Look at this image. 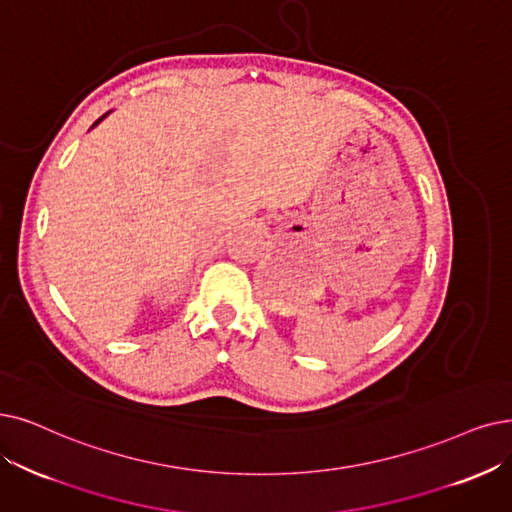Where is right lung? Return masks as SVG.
Listing matches in <instances>:
<instances>
[{
    "mask_svg": "<svg viewBox=\"0 0 512 512\" xmlns=\"http://www.w3.org/2000/svg\"><path fill=\"white\" fill-rule=\"evenodd\" d=\"M107 115H109V113H105V115H102V117H100V119H98V121H94V126H98V124H100V121H102V119H105V117H107ZM94 126H92V128H94Z\"/></svg>",
    "mask_w": 512,
    "mask_h": 512,
    "instance_id": "1",
    "label": "right lung"
}]
</instances>
